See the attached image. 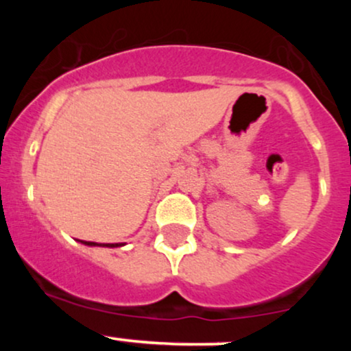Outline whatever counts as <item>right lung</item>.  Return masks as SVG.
I'll return each mask as SVG.
<instances>
[{"mask_svg":"<svg viewBox=\"0 0 351 351\" xmlns=\"http://www.w3.org/2000/svg\"><path fill=\"white\" fill-rule=\"evenodd\" d=\"M84 245H99L97 243H90V241H80ZM102 247H119V244H104Z\"/></svg>","mask_w":351,"mask_h":351,"instance_id":"1","label":"right lung"}]
</instances>
